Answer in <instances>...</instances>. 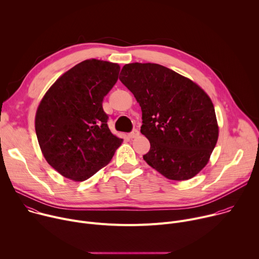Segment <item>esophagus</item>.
Segmentation results:
<instances>
[{
	"instance_id": "obj_1",
	"label": "esophagus",
	"mask_w": 259,
	"mask_h": 259,
	"mask_svg": "<svg viewBox=\"0 0 259 259\" xmlns=\"http://www.w3.org/2000/svg\"><path fill=\"white\" fill-rule=\"evenodd\" d=\"M138 135H139L138 129H133V130L129 133V137H130V138H135V137H137Z\"/></svg>"
}]
</instances>
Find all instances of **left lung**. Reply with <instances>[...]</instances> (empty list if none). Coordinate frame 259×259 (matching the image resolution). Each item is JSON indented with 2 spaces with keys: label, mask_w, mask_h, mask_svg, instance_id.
<instances>
[{
  "label": "left lung",
  "mask_w": 259,
  "mask_h": 259,
  "mask_svg": "<svg viewBox=\"0 0 259 259\" xmlns=\"http://www.w3.org/2000/svg\"><path fill=\"white\" fill-rule=\"evenodd\" d=\"M119 79L141 107L140 132L151 143L143 160L171 180L198 174L218 138L209 96L190 79L156 63L125 64Z\"/></svg>",
  "instance_id": "8db88e82"
}]
</instances>
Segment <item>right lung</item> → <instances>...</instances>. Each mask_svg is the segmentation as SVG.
Instances as JSON below:
<instances>
[{"label": "right lung", "mask_w": 259, "mask_h": 259, "mask_svg": "<svg viewBox=\"0 0 259 259\" xmlns=\"http://www.w3.org/2000/svg\"><path fill=\"white\" fill-rule=\"evenodd\" d=\"M117 63L80 62L51 86L35 115L46 161L75 181L90 178L112 160L123 139L110 132L102 101L118 81Z\"/></svg>", "instance_id": "add662e5"}]
</instances>
